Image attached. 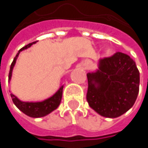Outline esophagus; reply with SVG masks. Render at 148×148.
<instances>
[{
  "label": "esophagus",
  "mask_w": 148,
  "mask_h": 148,
  "mask_svg": "<svg viewBox=\"0 0 148 148\" xmlns=\"http://www.w3.org/2000/svg\"><path fill=\"white\" fill-rule=\"evenodd\" d=\"M89 65H90V63H89V62H86V68H88V67H89Z\"/></svg>",
  "instance_id": "esophagus-1"
}]
</instances>
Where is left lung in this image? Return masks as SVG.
Instances as JSON below:
<instances>
[{
    "instance_id": "8db88e82",
    "label": "left lung",
    "mask_w": 148,
    "mask_h": 148,
    "mask_svg": "<svg viewBox=\"0 0 148 148\" xmlns=\"http://www.w3.org/2000/svg\"><path fill=\"white\" fill-rule=\"evenodd\" d=\"M98 69L86 74L89 106L100 116L116 118L127 112L135 102L140 73L130 56L116 52L100 59Z\"/></svg>"
}]
</instances>
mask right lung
<instances>
[{
  "label": "right lung",
  "instance_id": "1",
  "mask_svg": "<svg viewBox=\"0 0 148 148\" xmlns=\"http://www.w3.org/2000/svg\"><path fill=\"white\" fill-rule=\"evenodd\" d=\"M33 44H36V42L25 45V47L20 49L18 50V52L17 53L16 56L14 57V61H13V62H12V64L10 66V71H9V75H8V81L11 80L13 69L14 68V65L15 63H16V61H17V58H18V55H19V53L22 50H25V49L30 48ZM62 90H63V85H62L60 86V88L57 90V92L53 96L49 97V99H45L43 101H40V102H25V101H21L20 99H18L14 94H11V98L13 99L14 103L17 106V108L20 111H22L24 114L27 115L28 116L38 118V117H43L45 116H47L48 114L51 113L53 110L57 109V107L60 105V103L62 101Z\"/></svg>",
  "mask_w": 148,
  "mask_h": 148
}]
</instances>
